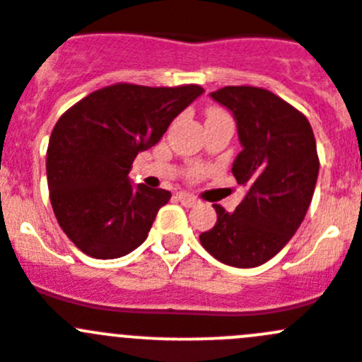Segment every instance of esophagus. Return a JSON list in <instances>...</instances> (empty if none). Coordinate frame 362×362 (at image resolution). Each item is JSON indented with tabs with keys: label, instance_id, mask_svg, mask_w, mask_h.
Returning <instances> with one entry per match:
<instances>
[{
	"label": "esophagus",
	"instance_id": "obj_1",
	"mask_svg": "<svg viewBox=\"0 0 362 362\" xmlns=\"http://www.w3.org/2000/svg\"><path fill=\"white\" fill-rule=\"evenodd\" d=\"M177 199L181 201V204H185V206H188V208H192L197 204V199L192 197V195H188V194H185V192H179Z\"/></svg>",
	"mask_w": 362,
	"mask_h": 362
}]
</instances>
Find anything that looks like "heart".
<instances>
[{"instance_id":"b5f03b06","label":"heart","mask_w":362,"mask_h":362,"mask_svg":"<svg viewBox=\"0 0 362 362\" xmlns=\"http://www.w3.org/2000/svg\"><path fill=\"white\" fill-rule=\"evenodd\" d=\"M211 112H221V111H218V109H211V111L208 112V115H211ZM203 172H204L203 167H199V165H194V167L190 168V175H192V177H199V175L203 174Z\"/></svg>"}]
</instances>
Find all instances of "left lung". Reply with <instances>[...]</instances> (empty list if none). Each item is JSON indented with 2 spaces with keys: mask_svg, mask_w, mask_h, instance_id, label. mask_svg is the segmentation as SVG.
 <instances>
[{
  "mask_svg": "<svg viewBox=\"0 0 362 362\" xmlns=\"http://www.w3.org/2000/svg\"><path fill=\"white\" fill-rule=\"evenodd\" d=\"M211 98L233 112L242 151L233 161L242 203L228 214L214 204L217 222L199 235L204 250L233 267H257L280 253L313 201L320 158L303 112L255 86H226Z\"/></svg>",
  "mask_w": 362,
  "mask_h": 362,
  "instance_id": "obj_1",
  "label": "left lung"
}]
</instances>
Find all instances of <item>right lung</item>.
Masks as SVG:
<instances>
[{
    "label": "right lung",
    "instance_id": "right-lung-1",
    "mask_svg": "<svg viewBox=\"0 0 362 362\" xmlns=\"http://www.w3.org/2000/svg\"><path fill=\"white\" fill-rule=\"evenodd\" d=\"M203 91L197 84L120 82L89 93L59 118L46 152L49 201L59 226L82 253L109 260L144 244L172 194L134 187L132 161Z\"/></svg>",
    "mask_w": 362,
    "mask_h": 362
}]
</instances>
